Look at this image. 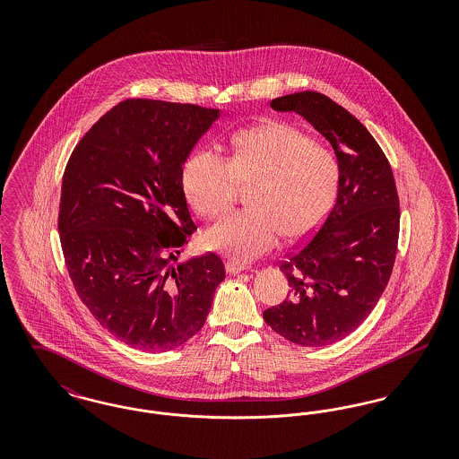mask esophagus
Instances as JSON below:
<instances>
[{
  "label": "esophagus",
  "mask_w": 459,
  "mask_h": 459,
  "mask_svg": "<svg viewBox=\"0 0 459 459\" xmlns=\"http://www.w3.org/2000/svg\"><path fill=\"white\" fill-rule=\"evenodd\" d=\"M225 266H227V272H229V273H232V275H236V273H240V272H244V270H247V268H249L247 264H244V263L238 262V260H229Z\"/></svg>",
  "instance_id": "esophagus-1"
}]
</instances>
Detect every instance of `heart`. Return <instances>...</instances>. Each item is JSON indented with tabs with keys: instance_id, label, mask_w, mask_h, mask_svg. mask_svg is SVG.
I'll return each mask as SVG.
<instances>
[{
	"instance_id": "1",
	"label": "heart",
	"mask_w": 459,
	"mask_h": 459,
	"mask_svg": "<svg viewBox=\"0 0 459 459\" xmlns=\"http://www.w3.org/2000/svg\"><path fill=\"white\" fill-rule=\"evenodd\" d=\"M333 153L284 122H266L232 137L229 161L212 150L193 154L182 174L199 217H223L249 187L247 210L208 230L210 247L249 262L270 251L281 236L299 240L325 219L337 191Z\"/></svg>"
}]
</instances>
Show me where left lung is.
<instances>
[{"mask_svg": "<svg viewBox=\"0 0 459 459\" xmlns=\"http://www.w3.org/2000/svg\"><path fill=\"white\" fill-rule=\"evenodd\" d=\"M270 107L301 115L337 156L335 204L315 236L281 263L287 299L263 311L287 341L322 348L359 327L385 290L397 253L399 197L389 160L348 109L315 91L275 98Z\"/></svg>", "mask_w": 459, "mask_h": 459, "instance_id": "1", "label": "left lung"}]
</instances>
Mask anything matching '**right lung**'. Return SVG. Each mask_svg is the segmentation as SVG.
Returning a JSON list of instances; mask_svg holds the SVG:
<instances>
[{"instance_id": "obj_1", "label": "right lung", "mask_w": 459, "mask_h": 459, "mask_svg": "<svg viewBox=\"0 0 459 459\" xmlns=\"http://www.w3.org/2000/svg\"><path fill=\"white\" fill-rule=\"evenodd\" d=\"M220 109L126 100L70 154L58 232L81 301L118 341L182 346L204 325L225 266L215 253L178 262L196 230L182 167Z\"/></svg>"}]
</instances>
